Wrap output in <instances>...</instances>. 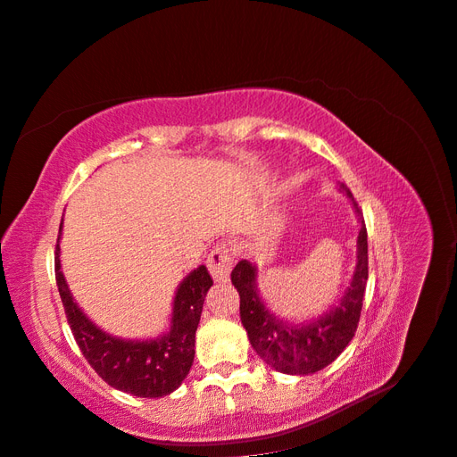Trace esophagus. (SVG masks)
Masks as SVG:
<instances>
[{
    "label": "esophagus",
    "mask_w": 457,
    "mask_h": 457,
    "mask_svg": "<svg viewBox=\"0 0 457 457\" xmlns=\"http://www.w3.org/2000/svg\"><path fill=\"white\" fill-rule=\"evenodd\" d=\"M206 266H208V271H211V276H212L214 281H218V283L228 281L231 266H233L231 251L228 249L226 245H216L212 253L208 254Z\"/></svg>",
    "instance_id": "obj_1"
}]
</instances>
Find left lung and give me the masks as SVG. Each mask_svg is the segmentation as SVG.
<instances>
[{
	"instance_id": "left-lung-1",
	"label": "left lung",
	"mask_w": 457,
	"mask_h": 457,
	"mask_svg": "<svg viewBox=\"0 0 457 457\" xmlns=\"http://www.w3.org/2000/svg\"><path fill=\"white\" fill-rule=\"evenodd\" d=\"M338 189L352 203L360 221V231L356 266L348 287L335 306L314 320L301 323L287 321L262 301V295L258 291L256 264L241 260L231 271V283L241 298L239 314L246 337L268 366L287 375H310L328 368L348 346L360 321L368 283V231L350 189L345 184H338Z\"/></svg>"
}]
</instances>
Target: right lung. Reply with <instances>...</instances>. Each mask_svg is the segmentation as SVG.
I'll use <instances>...</instances> for the list:
<instances>
[{"instance_id": "add662e5", "label": "right lung", "mask_w": 457, "mask_h": 457, "mask_svg": "<svg viewBox=\"0 0 457 457\" xmlns=\"http://www.w3.org/2000/svg\"><path fill=\"white\" fill-rule=\"evenodd\" d=\"M62 231V220L59 233ZM61 236L55 249V278L76 345L103 381L139 398L174 393L187 377L195 358V333L212 278L204 266L189 271L178 285L170 328L154 338H122L101 329L78 306L61 270Z\"/></svg>"}]
</instances>
